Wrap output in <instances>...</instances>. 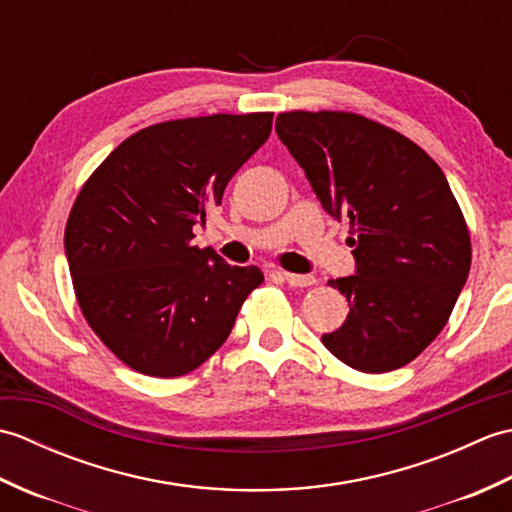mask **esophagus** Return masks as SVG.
Segmentation results:
<instances>
[{
    "label": "esophagus",
    "mask_w": 512,
    "mask_h": 512,
    "mask_svg": "<svg viewBox=\"0 0 512 512\" xmlns=\"http://www.w3.org/2000/svg\"><path fill=\"white\" fill-rule=\"evenodd\" d=\"M284 279L288 281L290 286L295 288H306L314 284V277L312 275H297V273H284Z\"/></svg>",
    "instance_id": "1"
}]
</instances>
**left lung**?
Instances as JSON below:
<instances>
[{
  "label": "left lung",
  "mask_w": 512,
  "mask_h": 512,
  "mask_svg": "<svg viewBox=\"0 0 512 512\" xmlns=\"http://www.w3.org/2000/svg\"><path fill=\"white\" fill-rule=\"evenodd\" d=\"M275 132L334 220L356 270L332 279L347 319L321 336L358 372L411 363L447 323L471 270V237L442 169L409 138L347 112L279 114Z\"/></svg>",
  "instance_id": "left-lung-1"
}]
</instances>
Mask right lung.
<instances>
[{
  "instance_id": "1",
  "label": "right lung",
  "mask_w": 512,
  "mask_h": 512,
  "mask_svg": "<svg viewBox=\"0 0 512 512\" xmlns=\"http://www.w3.org/2000/svg\"><path fill=\"white\" fill-rule=\"evenodd\" d=\"M273 114H213L140 129L85 182L65 226L76 299L96 336L140 374L193 372L228 339L257 266L193 246Z\"/></svg>"
}]
</instances>
